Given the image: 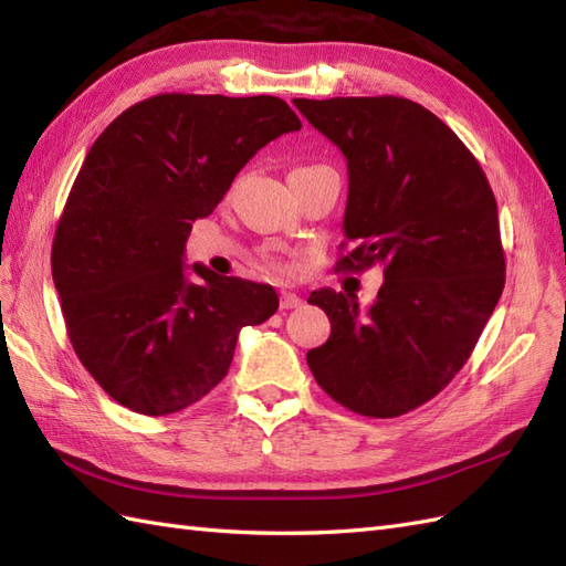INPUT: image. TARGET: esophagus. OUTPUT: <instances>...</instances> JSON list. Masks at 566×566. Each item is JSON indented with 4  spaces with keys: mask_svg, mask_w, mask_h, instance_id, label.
<instances>
[{
    "mask_svg": "<svg viewBox=\"0 0 566 566\" xmlns=\"http://www.w3.org/2000/svg\"><path fill=\"white\" fill-rule=\"evenodd\" d=\"M304 301H301L298 294L294 292H280V308L282 311H289V308H298Z\"/></svg>",
    "mask_w": 566,
    "mask_h": 566,
    "instance_id": "34e87169",
    "label": "esophagus"
}]
</instances>
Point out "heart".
Returning a JSON list of instances; mask_svg holds the SVG:
<instances>
[{"mask_svg":"<svg viewBox=\"0 0 566 566\" xmlns=\"http://www.w3.org/2000/svg\"><path fill=\"white\" fill-rule=\"evenodd\" d=\"M304 168H313V166H304ZM296 170H301V168H296Z\"/></svg>","mask_w":566,"mask_h":566,"instance_id":"obj_1","label":"heart"}]
</instances>
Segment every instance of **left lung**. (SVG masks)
<instances>
[{"instance_id":"left-lung-1","label":"left lung","mask_w":566,"mask_h":566,"mask_svg":"<svg viewBox=\"0 0 566 566\" xmlns=\"http://www.w3.org/2000/svg\"><path fill=\"white\" fill-rule=\"evenodd\" d=\"M345 154L349 192L337 268H384L374 304L318 289L308 304L331 318L306 354L335 402L364 417H398L451 384L475 349L504 289L496 200L453 129L398 96L294 98Z\"/></svg>"}]
</instances>
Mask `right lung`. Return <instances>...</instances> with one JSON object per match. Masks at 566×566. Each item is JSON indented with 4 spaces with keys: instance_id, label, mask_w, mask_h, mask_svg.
<instances>
[{
    "instance_id": "right-lung-1",
    "label": "right lung",
    "mask_w": 566,
    "mask_h": 566,
    "mask_svg": "<svg viewBox=\"0 0 566 566\" xmlns=\"http://www.w3.org/2000/svg\"><path fill=\"white\" fill-rule=\"evenodd\" d=\"M296 129L274 96L161 94L94 142L52 241V282L78 361L115 402L149 417L186 410L227 376L241 327L277 311L270 284L182 258L192 221Z\"/></svg>"
}]
</instances>
